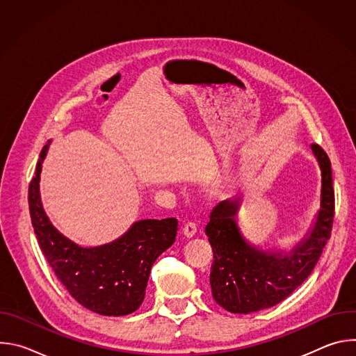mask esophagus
<instances>
[{"instance_id": "obj_1", "label": "esophagus", "mask_w": 356, "mask_h": 356, "mask_svg": "<svg viewBox=\"0 0 356 356\" xmlns=\"http://www.w3.org/2000/svg\"><path fill=\"white\" fill-rule=\"evenodd\" d=\"M181 232H183V235L186 238H193L195 235V232H197V227H195L194 222H187V224H184Z\"/></svg>"}]
</instances>
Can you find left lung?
Segmentation results:
<instances>
[{
	"instance_id": "left-lung-1",
	"label": "left lung",
	"mask_w": 356,
	"mask_h": 356,
	"mask_svg": "<svg viewBox=\"0 0 356 356\" xmlns=\"http://www.w3.org/2000/svg\"><path fill=\"white\" fill-rule=\"evenodd\" d=\"M312 150L321 170L320 211L312 231L290 252L262 250L243 238L236 222L239 198L213 209L206 227L214 252L210 284L214 300L227 312L248 314L273 307L316 268L331 236L335 198L331 162L320 145L313 143Z\"/></svg>"
}]
</instances>
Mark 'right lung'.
Masks as SVG:
<instances>
[{
	"label": "right lung",
	"instance_id": "1",
	"mask_svg": "<svg viewBox=\"0 0 356 356\" xmlns=\"http://www.w3.org/2000/svg\"><path fill=\"white\" fill-rule=\"evenodd\" d=\"M49 143L40 152L28 193L32 227L43 255L83 307L101 316L131 314L145 298L152 265L176 239L177 220L134 222L121 238L95 248L74 243L54 227L42 207L39 179Z\"/></svg>",
	"mask_w": 356,
	"mask_h": 356
}]
</instances>
